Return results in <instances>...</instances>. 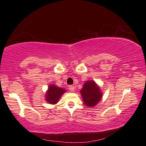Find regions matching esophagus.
<instances>
[{
    "label": "esophagus",
    "mask_w": 146,
    "mask_h": 146,
    "mask_svg": "<svg viewBox=\"0 0 146 146\" xmlns=\"http://www.w3.org/2000/svg\"><path fill=\"white\" fill-rule=\"evenodd\" d=\"M69 89L71 91H74V90H75V87H74V86H73V85H69Z\"/></svg>",
    "instance_id": "obj_1"
}]
</instances>
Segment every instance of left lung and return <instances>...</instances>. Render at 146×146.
<instances>
[{"label": "left lung", "mask_w": 146, "mask_h": 146, "mask_svg": "<svg viewBox=\"0 0 146 146\" xmlns=\"http://www.w3.org/2000/svg\"><path fill=\"white\" fill-rule=\"evenodd\" d=\"M84 104L89 107H93L102 99V93L100 89L94 81H88L83 85L81 90Z\"/></svg>", "instance_id": "left-lung-1"}]
</instances>
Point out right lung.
<instances>
[{
	"label": "right lung",
	"mask_w": 146,
	"mask_h": 146,
	"mask_svg": "<svg viewBox=\"0 0 146 146\" xmlns=\"http://www.w3.org/2000/svg\"><path fill=\"white\" fill-rule=\"evenodd\" d=\"M66 91L65 89L50 85L46 95V101L49 104H55L58 102L61 96Z\"/></svg>",
	"instance_id": "obj_1"
}]
</instances>
